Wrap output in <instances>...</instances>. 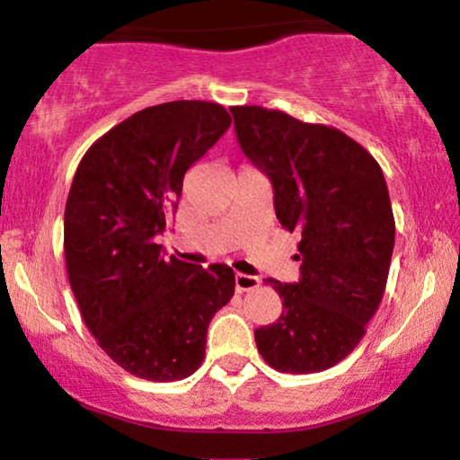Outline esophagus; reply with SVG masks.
Wrapping results in <instances>:
<instances>
[{"instance_id": "1", "label": "esophagus", "mask_w": 460, "mask_h": 460, "mask_svg": "<svg viewBox=\"0 0 460 460\" xmlns=\"http://www.w3.org/2000/svg\"><path fill=\"white\" fill-rule=\"evenodd\" d=\"M259 286H261V279L254 278V275H246V273L235 275V290L237 292H250Z\"/></svg>"}]
</instances>
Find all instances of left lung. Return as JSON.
Listing matches in <instances>:
<instances>
[{"mask_svg":"<svg viewBox=\"0 0 460 460\" xmlns=\"http://www.w3.org/2000/svg\"><path fill=\"white\" fill-rule=\"evenodd\" d=\"M242 151L273 187L275 217L298 231L301 278L269 279L279 320L254 330L278 372L332 368L358 347L387 286L395 220L383 170L345 132L265 107H231Z\"/></svg>","mask_w":460,"mask_h":460,"instance_id":"obj_1","label":"left lung"}]
</instances>
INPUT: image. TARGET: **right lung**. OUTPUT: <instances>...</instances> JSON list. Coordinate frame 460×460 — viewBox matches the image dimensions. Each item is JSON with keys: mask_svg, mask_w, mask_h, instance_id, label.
Segmentation results:
<instances>
[{"mask_svg": "<svg viewBox=\"0 0 460 460\" xmlns=\"http://www.w3.org/2000/svg\"><path fill=\"white\" fill-rule=\"evenodd\" d=\"M231 126L217 102L146 107L85 151L65 206V261L85 326L130 375L168 383L204 362L234 269L166 259L155 235L179 208L189 168Z\"/></svg>", "mask_w": 460, "mask_h": 460, "instance_id": "add662e5", "label": "right lung"}]
</instances>
